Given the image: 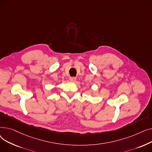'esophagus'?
<instances>
[{
    "instance_id": "obj_1",
    "label": "esophagus",
    "mask_w": 152,
    "mask_h": 152,
    "mask_svg": "<svg viewBox=\"0 0 152 152\" xmlns=\"http://www.w3.org/2000/svg\"><path fill=\"white\" fill-rule=\"evenodd\" d=\"M69 81L72 83H74L76 81V77H70L69 78Z\"/></svg>"
}]
</instances>
